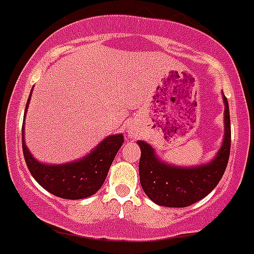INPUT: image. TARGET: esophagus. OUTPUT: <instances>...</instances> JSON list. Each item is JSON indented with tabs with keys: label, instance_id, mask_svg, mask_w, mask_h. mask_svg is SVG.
Segmentation results:
<instances>
[{
	"label": "esophagus",
	"instance_id": "obj_1",
	"mask_svg": "<svg viewBox=\"0 0 254 254\" xmlns=\"http://www.w3.org/2000/svg\"><path fill=\"white\" fill-rule=\"evenodd\" d=\"M126 133H127V136L131 137V138H134V137L137 136V128L134 127V126H127V128H126Z\"/></svg>",
	"mask_w": 254,
	"mask_h": 254
}]
</instances>
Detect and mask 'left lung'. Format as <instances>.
I'll return each instance as SVG.
<instances>
[{"instance_id":"1","label":"left lung","mask_w":254,"mask_h":254,"mask_svg":"<svg viewBox=\"0 0 254 254\" xmlns=\"http://www.w3.org/2000/svg\"><path fill=\"white\" fill-rule=\"evenodd\" d=\"M224 138L211 161L196 166H176L160 159L155 148L145 141H137L141 148L139 181L145 194L157 205L185 208L196 203L218 185L225 171L230 153V117L225 95Z\"/></svg>"}]
</instances>
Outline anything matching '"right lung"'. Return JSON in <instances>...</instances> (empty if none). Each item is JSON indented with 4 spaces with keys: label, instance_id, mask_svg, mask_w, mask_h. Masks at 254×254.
Masks as SVG:
<instances>
[{
    "label": "right lung",
    "instance_id": "obj_1",
    "mask_svg": "<svg viewBox=\"0 0 254 254\" xmlns=\"http://www.w3.org/2000/svg\"><path fill=\"white\" fill-rule=\"evenodd\" d=\"M31 93L27 99L25 116ZM25 126V123H24ZM22 126V151L32 178L55 196L63 199H85L98 191L107 178L108 170L118 150L123 145V134H111L95 146L89 153L66 164L49 165L36 160L25 143Z\"/></svg>",
    "mask_w": 254,
    "mask_h": 254
}]
</instances>
